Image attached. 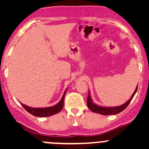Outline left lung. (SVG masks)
I'll use <instances>...</instances> for the list:
<instances>
[{
	"instance_id": "obj_1",
	"label": "left lung",
	"mask_w": 149,
	"mask_h": 149,
	"mask_svg": "<svg viewBox=\"0 0 149 149\" xmlns=\"http://www.w3.org/2000/svg\"><path fill=\"white\" fill-rule=\"evenodd\" d=\"M138 89V86H136V90L133 92V95L131 96L130 99H129L128 101H127V102H125L123 104L120 105V106H118V107H101L99 106V105L96 104L92 102L91 98V96H90V93L88 92V98H87V106L89 108L90 110L92 111L93 112H95V113H98L100 114V115H116V114L120 113L122 111L124 110L126 107H127V105L130 104V102H131L132 99L134 97L135 94L136 93Z\"/></svg>"
}]
</instances>
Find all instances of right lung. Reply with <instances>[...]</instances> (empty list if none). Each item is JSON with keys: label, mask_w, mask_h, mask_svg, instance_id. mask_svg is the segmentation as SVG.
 Instances as JSON below:
<instances>
[{"label": "right lung", "mask_w": 149, "mask_h": 149, "mask_svg": "<svg viewBox=\"0 0 149 149\" xmlns=\"http://www.w3.org/2000/svg\"><path fill=\"white\" fill-rule=\"evenodd\" d=\"M66 90L67 89H65V92H64L61 101L57 104H55V106L49 107H44V108H40V107L33 108V107H30L26 106V105L22 103H21V104L24 107V108L28 112H29V113L31 114L32 115H34V116L41 117V118H42V117L52 116V115H55V114L61 112V109H62L63 107L64 97H65Z\"/></svg>", "instance_id": "1"}]
</instances>
